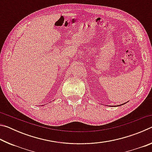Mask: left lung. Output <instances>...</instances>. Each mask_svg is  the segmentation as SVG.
I'll return each mask as SVG.
<instances>
[{
	"mask_svg": "<svg viewBox=\"0 0 152 152\" xmlns=\"http://www.w3.org/2000/svg\"><path fill=\"white\" fill-rule=\"evenodd\" d=\"M125 103H126V102H125ZM125 103H123V104H120V105H117V107H118V106H121V105L124 104H125Z\"/></svg>",
	"mask_w": 152,
	"mask_h": 152,
	"instance_id": "1",
	"label": "left lung"
}]
</instances>
